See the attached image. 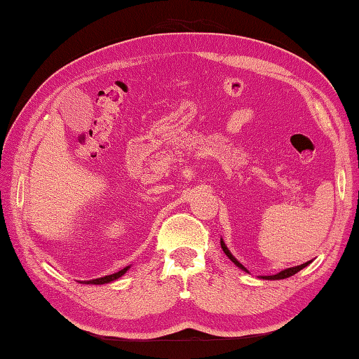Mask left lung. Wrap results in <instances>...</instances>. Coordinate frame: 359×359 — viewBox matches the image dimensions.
I'll use <instances>...</instances> for the list:
<instances>
[{
	"instance_id": "left-lung-1",
	"label": "left lung",
	"mask_w": 359,
	"mask_h": 359,
	"mask_svg": "<svg viewBox=\"0 0 359 359\" xmlns=\"http://www.w3.org/2000/svg\"><path fill=\"white\" fill-rule=\"evenodd\" d=\"M220 245H222V248H223V251H224V254L228 255V257L236 263V265L238 266V268H241L243 269V271H246L248 273V269L241 265V263L233 257V255L231 254V251L228 250V246L224 245V241L223 240H220ZM306 265H310V262H306V263H302V265H299V266H292V268H287V269H283V271H280V273H277V274H274V276H262V279H266V280H280V279H287V277H291V276H294L296 273H299L301 271V269H304Z\"/></svg>"
}]
</instances>
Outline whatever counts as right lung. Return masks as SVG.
<instances>
[{
  "label": "right lung",
  "instance_id": "add662e5",
  "mask_svg": "<svg viewBox=\"0 0 359 359\" xmlns=\"http://www.w3.org/2000/svg\"><path fill=\"white\" fill-rule=\"evenodd\" d=\"M130 269V266H126L123 269H121V271L114 273V274H109V276H104L100 277V279H93V280H85V282H80V283H88V285H104V283H109L113 280H118L119 277H122L123 274H126Z\"/></svg>",
  "mask_w": 359,
  "mask_h": 359
}]
</instances>
